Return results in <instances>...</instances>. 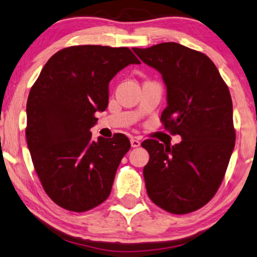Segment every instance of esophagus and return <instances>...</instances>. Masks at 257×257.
<instances>
[{
    "mask_svg": "<svg viewBox=\"0 0 257 257\" xmlns=\"http://www.w3.org/2000/svg\"><path fill=\"white\" fill-rule=\"evenodd\" d=\"M130 144H132L133 148H139L141 145V142L137 139H132L130 140Z\"/></svg>",
    "mask_w": 257,
    "mask_h": 257,
    "instance_id": "34e87169",
    "label": "esophagus"
}]
</instances>
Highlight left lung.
<instances>
[{
    "label": "left lung",
    "mask_w": 257,
    "mask_h": 257,
    "mask_svg": "<svg viewBox=\"0 0 257 257\" xmlns=\"http://www.w3.org/2000/svg\"><path fill=\"white\" fill-rule=\"evenodd\" d=\"M163 76L167 107L164 128L182 141L173 147L142 143L150 155L143 170L150 200L167 212L202 208L217 193L235 144L228 87L205 54L177 43L133 48Z\"/></svg>",
    "instance_id": "obj_1"
}]
</instances>
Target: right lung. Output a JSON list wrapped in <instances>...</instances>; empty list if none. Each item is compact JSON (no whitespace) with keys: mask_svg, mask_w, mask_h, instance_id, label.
Instances as JSON below:
<instances>
[{"mask_svg":"<svg viewBox=\"0 0 257 257\" xmlns=\"http://www.w3.org/2000/svg\"><path fill=\"white\" fill-rule=\"evenodd\" d=\"M140 60L127 47L71 46L47 61L31 87L26 140L46 194L61 208L84 212L112 190L130 142L123 134L92 140L95 112L108 105V84Z\"/></svg>","mask_w":257,"mask_h":257,"instance_id":"1","label":"right lung"}]
</instances>
